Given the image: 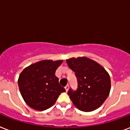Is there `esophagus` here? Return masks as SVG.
<instances>
[{
	"label": "esophagus",
	"mask_w": 130,
	"mask_h": 130,
	"mask_svg": "<svg viewBox=\"0 0 130 130\" xmlns=\"http://www.w3.org/2000/svg\"><path fill=\"white\" fill-rule=\"evenodd\" d=\"M64 88H65V89H66V91H68V88H69V85H66V87H64Z\"/></svg>",
	"instance_id": "esophagus-1"
}]
</instances>
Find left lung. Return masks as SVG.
Returning a JSON list of instances; mask_svg holds the SVG:
<instances>
[{
    "mask_svg": "<svg viewBox=\"0 0 130 130\" xmlns=\"http://www.w3.org/2000/svg\"><path fill=\"white\" fill-rule=\"evenodd\" d=\"M68 67L77 79V89L68 91L72 103L79 110L90 112L104 102L110 90V79L98 63L86 57L66 60Z\"/></svg>",
    "mask_w": 130,
    "mask_h": 130,
    "instance_id": "1",
    "label": "left lung"
}]
</instances>
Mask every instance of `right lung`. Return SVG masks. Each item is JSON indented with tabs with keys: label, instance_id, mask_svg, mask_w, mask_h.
I'll return each mask as SVG.
<instances>
[{
	"label": "right lung",
	"instance_id": "obj_1",
	"mask_svg": "<svg viewBox=\"0 0 130 130\" xmlns=\"http://www.w3.org/2000/svg\"><path fill=\"white\" fill-rule=\"evenodd\" d=\"M62 62L42 60L31 64L20 73L19 89L30 107L39 111L48 109L56 103L60 93L66 91L55 75Z\"/></svg>",
	"mask_w": 130,
	"mask_h": 130
}]
</instances>
